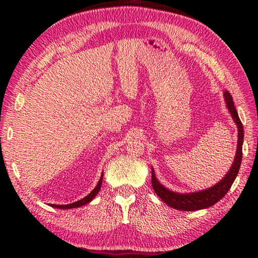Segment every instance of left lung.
<instances>
[{
	"label": "left lung",
	"instance_id": "obj_1",
	"mask_svg": "<svg viewBox=\"0 0 258 258\" xmlns=\"http://www.w3.org/2000/svg\"><path fill=\"white\" fill-rule=\"evenodd\" d=\"M224 98L226 101V106H228L231 115H232V118L234 119L235 124L238 126V148H237V154H235V158H234L232 167H231L229 173L226 174L223 180L218 182L217 184L209 187L207 190L194 192V194H186V195L176 194V192H173L171 190L166 189V187H164L158 181H157L154 169H152L151 172L152 187H154L156 194L158 195V197L163 200L164 203L167 204L168 206L178 209V211H184V212L199 211V209L211 207L214 204L220 202V200L223 198L226 194H228L231 185H232L235 177H237L240 165H241V159H242L243 126H242L241 120L239 118L237 109L234 107L232 97H231L229 91H225L224 92Z\"/></svg>",
	"mask_w": 258,
	"mask_h": 258
}]
</instances>
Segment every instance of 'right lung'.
<instances>
[{"instance_id":"add662e5","label":"right lung","mask_w":258,"mask_h":258,"mask_svg":"<svg viewBox=\"0 0 258 258\" xmlns=\"http://www.w3.org/2000/svg\"><path fill=\"white\" fill-rule=\"evenodd\" d=\"M102 177H103V174L101 178H100V181L98 182L97 186L94 187V189L92 190V192L91 194H89V196H86L85 198H83L81 200H78V202L76 203H73V204H68V205H51L52 207H55V208H62V209H69V208H76V207H81L83 206V205H85L87 203H90L91 200H92L95 196H97V194L100 190V187H101V184H102Z\"/></svg>"}]
</instances>
